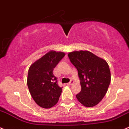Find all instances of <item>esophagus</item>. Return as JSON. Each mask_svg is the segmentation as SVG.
Returning a JSON list of instances; mask_svg holds the SVG:
<instances>
[{
	"mask_svg": "<svg viewBox=\"0 0 129 129\" xmlns=\"http://www.w3.org/2000/svg\"><path fill=\"white\" fill-rule=\"evenodd\" d=\"M74 81L73 80H71V81H70L69 82V83H67V85H68V86H71V85H72L74 84Z\"/></svg>",
	"mask_w": 129,
	"mask_h": 129,
	"instance_id": "34e87169",
	"label": "esophagus"
}]
</instances>
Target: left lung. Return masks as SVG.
<instances>
[{"mask_svg": "<svg viewBox=\"0 0 129 129\" xmlns=\"http://www.w3.org/2000/svg\"><path fill=\"white\" fill-rule=\"evenodd\" d=\"M68 57L78 71L81 86L76 98L85 107L96 106L106 94L110 83L108 64L89 51H75L69 53Z\"/></svg>", "mask_w": 129, "mask_h": 129, "instance_id": "8db88e82", "label": "left lung"}]
</instances>
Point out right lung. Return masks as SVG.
<instances>
[{"mask_svg": "<svg viewBox=\"0 0 129 129\" xmlns=\"http://www.w3.org/2000/svg\"><path fill=\"white\" fill-rule=\"evenodd\" d=\"M65 56L63 52L50 51L35 62L28 70L27 84L38 105L50 108L55 105L62 91L53 71Z\"/></svg>", "mask_w": 129, "mask_h": 129, "instance_id": "right-lung-1", "label": "right lung"}]
</instances>
